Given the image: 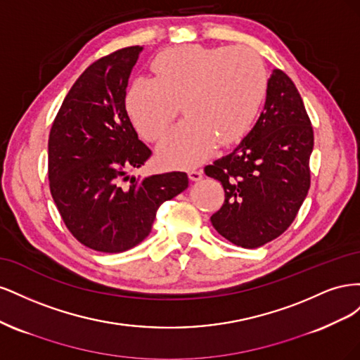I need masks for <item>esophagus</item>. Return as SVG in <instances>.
I'll return each mask as SVG.
<instances>
[{"label": "esophagus", "instance_id": "1", "mask_svg": "<svg viewBox=\"0 0 360 360\" xmlns=\"http://www.w3.org/2000/svg\"><path fill=\"white\" fill-rule=\"evenodd\" d=\"M188 176H189V179H191L192 181H198V180L202 179V171H201V169H191V171L188 172Z\"/></svg>", "mask_w": 360, "mask_h": 360}]
</instances>
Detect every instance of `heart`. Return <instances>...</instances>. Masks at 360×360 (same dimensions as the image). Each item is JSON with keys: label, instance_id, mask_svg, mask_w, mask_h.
<instances>
[{"label": "heart", "instance_id": "obj_1", "mask_svg": "<svg viewBox=\"0 0 360 360\" xmlns=\"http://www.w3.org/2000/svg\"><path fill=\"white\" fill-rule=\"evenodd\" d=\"M151 69L155 78L139 76L130 84L126 108L138 132L158 141L181 102L186 120L158 146V159L168 167L197 165L217 143L242 139L266 96L263 58L249 46H174L159 52Z\"/></svg>", "mask_w": 360, "mask_h": 360}]
</instances>
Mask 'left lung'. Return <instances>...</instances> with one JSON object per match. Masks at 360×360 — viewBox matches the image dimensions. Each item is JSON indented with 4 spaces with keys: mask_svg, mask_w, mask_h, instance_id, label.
I'll return each instance as SVG.
<instances>
[{
    "mask_svg": "<svg viewBox=\"0 0 360 360\" xmlns=\"http://www.w3.org/2000/svg\"><path fill=\"white\" fill-rule=\"evenodd\" d=\"M312 148L302 97L288 76L275 69L255 126L230 155L204 168L225 191L222 207L210 217L214 230L248 249L279 237L308 195Z\"/></svg>",
    "mask_w": 360,
    "mask_h": 360,
    "instance_id": "left-lung-1",
    "label": "left lung"
}]
</instances>
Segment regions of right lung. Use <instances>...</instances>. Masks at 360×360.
<instances>
[{
  "instance_id": "add662e5",
  "label": "right lung",
  "mask_w": 360,
  "mask_h": 360,
  "mask_svg": "<svg viewBox=\"0 0 360 360\" xmlns=\"http://www.w3.org/2000/svg\"><path fill=\"white\" fill-rule=\"evenodd\" d=\"M141 51L118 49L86 68L49 134L52 198L76 240L99 252H124L143 242L160 204L189 184L188 174L180 171L143 180L127 176L151 156L126 111L129 76Z\"/></svg>"
}]
</instances>
